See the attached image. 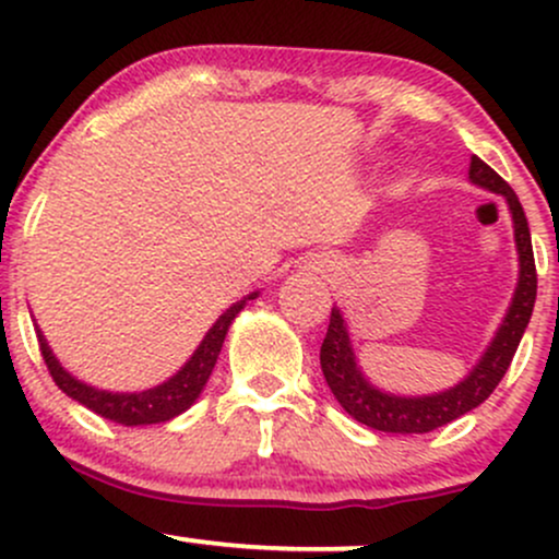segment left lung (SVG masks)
Listing matches in <instances>:
<instances>
[{
    "instance_id": "8db88e82",
    "label": "left lung",
    "mask_w": 559,
    "mask_h": 559,
    "mask_svg": "<svg viewBox=\"0 0 559 559\" xmlns=\"http://www.w3.org/2000/svg\"><path fill=\"white\" fill-rule=\"evenodd\" d=\"M469 181L480 190L504 198L507 211H510L518 250L515 293H512L510 306H507L491 343L483 350L480 359L473 364V369L456 385L438 393H425V396H401V393H391L374 385L356 359L354 341H350L343 311L332 306L319 364H322L324 380H328L337 404L367 428L382 432H430L473 412L475 406H480L491 396L493 388L504 378L520 346V337L528 328L533 304H536V263H533L528 218H525L523 205H520L512 187L491 166H486L478 155H473V160H469Z\"/></svg>"
}]
</instances>
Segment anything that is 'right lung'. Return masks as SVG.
<instances>
[{
  "label": "right lung",
  "instance_id": "obj_1",
  "mask_svg": "<svg viewBox=\"0 0 559 559\" xmlns=\"http://www.w3.org/2000/svg\"><path fill=\"white\" fill-rule=\"evenodd\" d=\"M259 293L261 290H253L248 293L246 298L237 300V304H231L229 309L211 324V330L205 332L200 346L192 350L190 359L181 364L171 378L158 382V385L153 388H144V391H105V388H94L90 382L79 380L76 374L68 372L58 356L52 354V348H49L39 324H36V335H39V348L44 361H47L49 374H52V380L58 382V388L66 396L84 404L86 409L94 412V415L112 419V423L118 425H127V428H136V425H158L185 415V412L200 399L213 367H216L218 354H222L224 337H227L231 322H235L237 313L246 309L248 300L259 298Z\"/></svg>",
  "mask_w": 559,
  "mask_h": 559
}]
</instances>
